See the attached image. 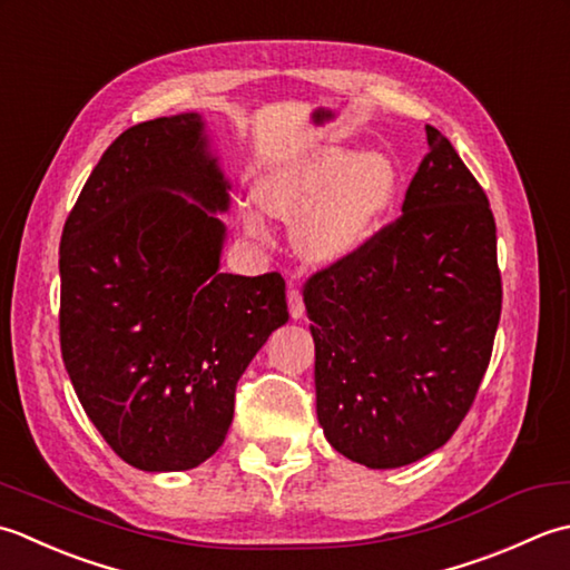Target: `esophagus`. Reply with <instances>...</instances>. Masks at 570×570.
I'll use <instances>...</instances> for the list:
<instances>
[{
    "label": "esophagus",
    "instance_id": "1",
    "mask_svg": "<svg viewBox=\"0 0 570 570\" xmlns=\"http://www.w3.org/2000/svg\"><path fill=\"white\" fill-rule=\"evenodd\" d=\"M287 305H289V315H293V320H299L302 315H305V302H302V293L295 285H289V289H287Z\"/></svg>",
    "mask_w": 570,
    "mask_h": 570
}]
</instances>
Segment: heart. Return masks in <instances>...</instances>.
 <instances>
[{
    "mask_svg": "<svg viewBox=\"0 0 570 570\" xmlns=\"http://www.w3.org/2000/svg\"><path fill=\"white\" fill-rule=\"evenodd\" d=\"M396 187V169L379 153L352 155L344 147H320L277 167L258 184L268 214L293 220L295 243L312 261L340 263L374 234ZM243 228L268 238V226L243 208Z\"/></svg>",
    "mask_w": 570,
    "mask_h": 570,
    "instance_id": "obj_1",
    "label": "heart"
}]
</instances>
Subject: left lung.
I'll return each instance as SVG.
<instances>
[{"label": "left lung", "mask_w": 570, "mask_h": 570, "mask_svg": "<svg viewBox=\"0 0 570 570\" xmlns=\"http://www.w3.org/2000/svg\"><path fill=\"white\" fill-rule=\"evenodd\" d=\"M425 135L403 214L305 285L317 421L336 452L371 470L448 443L502 312L487 194L443 132L425 125Z\"/></svg>", "instance_id": "8db88e82"}]
</instances>
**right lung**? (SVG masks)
<instances>
[{
	"instance_id": "obj_1",
	"label": "right lung",
	"mask_w": 570,
	"mask_h": 570,
	"mask_svg": "<svg viewBox=\"0 0 570 570\" xmlns=\"http://www.w3.org/2000/svg\"><path fill=\"white\" fill-rule=\"evenodd\" d=\"M230 184L199 112L106 149L61 236V354L127 464L191 470L224 445L236 383L287 322L281 273H220Z\"/></svg>"
}]
</instances>
